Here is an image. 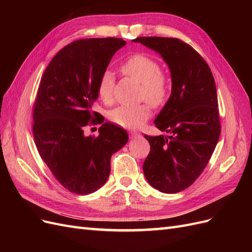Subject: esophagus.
I'll return each instance as SVG.
<instances>
[{"mask_svg": "<svg viewBox=\"0 0 252 252\" xmlns=\"http://www.w3.org/2000/svg\"><path fill=\"white\" fill-rule=\"evenodd\" d=\"M141 136L142 134L139 132H135V131L131 132V139H138V138H141Z\"/></svg>", "mask_w": 252, "mask_h": 252, "instance_id": "34e87169", "label": "esophagus"}]
</instances>
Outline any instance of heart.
<instances>
[{"mask_svg": "<svg viewBox=\"0 0 252 252\" xmlns=\"http://www.w3.org/2000/svg\"><path fill=\"white\" fill-rule=\"evenodd\" d=\"M122 72L141 84L140 96L142 100H146L155 107H159L166 103L169 96V84L157 61L144 55L132 56L122 65ZM113 88V73L106 70L97 84L98 97L106 104L111 103ZM150 114V106L144 103L133 107L120 106L114 108L109 113V119L112 123L121 127L135 129L142 126L149 119Z\"/></svg>", "mask_w": 252, "mask_h": 252, "instance_id": "heart-1", "label": "heart"}]
</instances>
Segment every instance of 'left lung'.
I'll return each instance as SVG.
<instances>
[{
  "label": "left lung",
  "mask_w": 252,
  "mask_h": 252,
  "mask_svg": "<svg viewBox=\"0 0 252 252\" xmlns=\"http://www.w3.org/2000/svg\"><path fill=\"white\" fill-rule=\"evenodd\" d=\"M132 41L157 51L169 67L171 94L155 120L156 127L169 134H145L150 152L143 170L158 191L177 193L200 177L218 144L216 82L205 60L179 39L139 36Z\"/></svg>",
  "instance_id": "1"
}]
</instances>
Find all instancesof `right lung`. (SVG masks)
<instances>
[{
    "label": "right lung",
    "mask_w": 252,
    "mask_h": 252,
    "mask_svg": "<svg viewBox=\"0 0 252 252\" xmlns=\"http://www.w3.org/2000/svg\"><path fill=\"white\" fill-rule=\"evenodd\" d=\"M126 42L116 37L74 41L61 49L45 70L33 107V139L43 161L70 192L86 195L101 188L110 173L111 156L128 142L123 128L104 123L98 136L84 127L101 124L93 110L97 84Z\"/></svg>",
    "instance_id": "right-lung-1"
}]
</instances>
